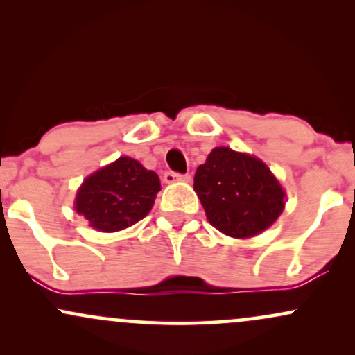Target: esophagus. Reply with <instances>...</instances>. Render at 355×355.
I'll return each instance as SVG.
<instances>
[{"instance_id":"obj_1","label":"esophagus","mask_w":355,"mask_h":355,"mask_svg":"<svg viewBox=\"0 0 355 355\" xmlns=\"http://www.w3.org/2000/svg\"><path fill=\"white\" fill-rule=\"evenodd\" d=\"M164 180L166 183H173V182H190V175L185 173H177V172H172V170H168V172L164 173Z\"/></svg>"}]
</instances>
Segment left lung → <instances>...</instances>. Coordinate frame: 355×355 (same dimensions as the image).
<instances>
[{
  "mask_svg": "<svg viewBox=\"0 0 355 355\" xmlns=\"http://www.w3.org/2000/svg\"><path fill=\"white\" fill-rule=\"evenodd\" d=\"M193 189L211 225L235 239L268 229L285 205L282 187L267 165L227 146L211 150L198 166Z\"/></svg>",
  "mask_w": 355,
  "mask_h": 355,
  "instance_id": "8db88e82",
  "label": "left lung"
}]
</instances>
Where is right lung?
Listing matches in <instances>:
<instances>
[{
    "label": "right lung",
    "mask_w": 355,
    "mask_h": 355,
    "mask_svg": "<svg viewBox=\"0 0 355 355\" xmlns=\"http://www.w3.org/2000/svg\"><path fill=\"white\" fill-rule=\"evenodd\" d=\"M158 191L157 173L133 158L120 157L85 180L76 195L75 209L93 229L123 230L152 210Z\"/></svg>",
    "instance_id": "right-lung-1"
}]
</instances>
